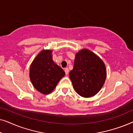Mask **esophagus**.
Here are the masks:
<instances>
[{"label": "esophagus", "instance_id": "1", "mask_svg": "<svg viewBox=\"0 0 133 133\" xmlns=\"http://www.w3.org/2000/svg\"><path fill=\"white\" fill-rule=\"evenodd\" d=\"M65 74H68V73H69V69L68 68H65Z\"/></svg>", "mask_w": 133, "mask_h": 133}]
</instances>
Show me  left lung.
<instances>
[{
    "label": "left lung",
    "instance_id": "1",
    "mask_svg": "<svg viewBox=\"0 0 133 133\" xmlns=\"http://www.w3.org/2000/svg\"><path fill=\"white\" fill-rule=\"evenodd\" d=\"M76 92L83 97H92L104 84L107 70L99 57L87 49L76 55L74 67L69 74Z\"/></svg>",
    "mask_w": 133,
    "mask_h": 133
}]
</instances>
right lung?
Returning a JSON list of instances; mask_svg holds the SVG:
<instances>
[{
  "mask_svg": "<svg viewBox=\"0 0 133 133\" xmlns=\"http://www.w3.org/2000/svg\"><path fill=\"white\" fill-rule=\"evenodd\" d=\"M51 50H43L38 54L30 66V77L34 88L41 93L51 92L65 71L54 62Z\"/></svg>",
  "mask_w": 133,
  "mask_h": 133,
  "instance_id": "1",
  "label": "right lung"
}]
</instances>
